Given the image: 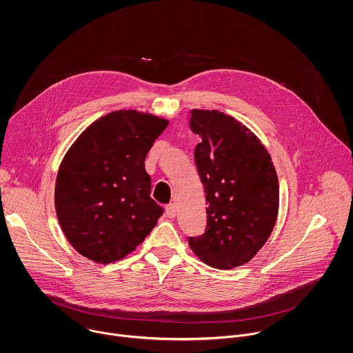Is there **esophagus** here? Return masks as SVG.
<instances>
[{
  "label": "esophagus",
  "mask_w": 353,
  "mask_h": 353,
  "mask_svg": "<svg viewBox=\"0 0 353 353\" xmlns=\"http://www.w3.org/2000/svg\"><path fill=\"white\" fill-rule=\"evenodd\" d=\"M165 214H167V217H170V219H174V217H175V214H176V206H175V203H168V205L165 206Z\"/></svg>",
  "instance_id": "34e87169"
}]
</instances>
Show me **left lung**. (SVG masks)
I'll list each match as a JSON object with an SVG mask.
<instances>
[{
    "instance_id": "left-lung-1",
    "label": "left lung",
    "mask_w": 353,
    "mask_h": 353,
    "mask_svg": "<svg viewBox=\"0 0 353 353\" xmlns=\"http://www.w3.org/2000/svg\"><path fill=\"white\" fill-rule=\"evenodd\" d=\"M201 137L194 160L206 199V227L189 246L206 265L234 269L248 263L269 239L279 213V179L261 140L217 110L190 111Z\"/></svg>"
}]
</instances>
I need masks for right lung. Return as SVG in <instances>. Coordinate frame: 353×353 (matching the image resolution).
<instances>
[{"label": "right lung", "instance_id": "add662e5", "mask_svg": "<svg viewBox=\"0 0 353 353\" xmlns=\"http://www.w3.org/2000/svg\"><path fill=\"white\" fill-rule=\"evenodd\" d=\"M168 121L117 110L92 122L63 156L55 212L69 243L97 263L125 258L163 214L151 199L145 157Z\"/></svg>", "mask_w": 353, "mask_h": 353}]
</instances>
